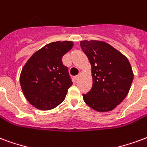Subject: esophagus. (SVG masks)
<instances>
[{
	"label": "esophagus",
	"mask_w": 147,
	"mask_h": 147,
	"mask_svg": "<svg viewBox=\"0 0 147 147\" xmlns=\"http://www.w3.org/2000/svg\"><path fill=\"white\" fill-rule=\"evenodd\" d=\"M80 76H81V74H80L77 75V76H75V79H76V80H78V79H79V78H80Z\"/></svg>",
	"instance_id": "obj_1"
}]
</instances>
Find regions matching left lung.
<instances>
[{
    "label": "left lung",
    "mask_w": 147,
    "mask_h": 147,
    "mask_svg": "<svg viewBox=\"0 0 147 147\" xmlns=\"http://www.w3.org/2000/svg\"><path fill=\"white\" fill-rule=\"evenodd\" d=\"M92 66V87L83 94L84 101L93 110H113L128 95L133 81V72L125 55L107 43L82 40L80 43Z\"/></svg>",
    "instance_id": "obj_1"
}]
</instances>
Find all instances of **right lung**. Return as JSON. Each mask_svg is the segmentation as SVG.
<instances>
[{"instance_id": "obj_1", "label": "right lung", "mask_w": 147, "mask_h": 147, "mask_svg": "<svg viewBox=\"0 0 147 147\" xmlns=\"http://www.w3.org/2000/svg\"><path fill=\"white\" fill-rule=\"evenodd\" d=\"M72 41H56L36 51L23 66L20 84L26 98L34 107L49 110L65 99L73 82L63 56L72 49Z\"/></svg>"}]
</instances>
